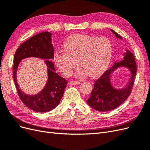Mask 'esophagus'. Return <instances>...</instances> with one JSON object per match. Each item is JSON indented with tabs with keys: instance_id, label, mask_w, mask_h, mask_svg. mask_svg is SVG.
Instances as JSON below:
<instances>
[{
	"instance_id": "1",
	"label": "esophagus",
	"mask_w": 150,
	"mask_h": 150,
	"mask_svg": "<svg viewBox=\"0 0 150 150\" xmlns=\"http://www.w3.org/2000/svg\"><path fill=\"white\" fill-rule=\"evenodd\" d=\"M69 84L71 85H77L80 84L79 81H71L69 82Z\"/></svg>"
}]
</instances>
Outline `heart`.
I'll use <instances>...</instances> for the list:
<instances>
[{
  "label": "heart",
  "mask_w": 150,
  "mask_h": 150,
  "mask_svg": "<svg viewBox=\"0 0 150 150\" xmlns=\"http://www.w3.org/2000/svg\"><path fill=\"white\" fill-rule=\"evenodd\" d=\"M63 46L64 50L54 53V61L65 76L70 75L78 63L76 77L81 78L87 74L96 77L106 69L112 56V43L105 37L75 34L68 38Z\"/></svg>",
  "instance_id": "b5f03b06"
}]
</instances>
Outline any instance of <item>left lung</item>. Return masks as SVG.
Listing matches in <instances>:
<instances>
[{"instance_id":"left-lung-1","label":"left lung","mask_w":150,"mask_h":150,"mask_svg":"<svg viewBox=\"0 0 150 150\" xmlns=\"http://www.w3.org/2000/svg\"><path fill=\"white\" fill-rule=\"evenodd\" d=\"M111 30L117 38L122 39L115 30ZM121 67L128 68L130 72V78L128 84L123 88L117 89L112 85L110 78L114 71ZM136 74L137 64L134 56L129 50H126V52L123 54L122 60L120 62L116 61L113 66L104 72L95 82L91 96L87 100L88 104L95 110L103 112L111 111L120 106L129 96Z\"/></svg>"}]
</instances>
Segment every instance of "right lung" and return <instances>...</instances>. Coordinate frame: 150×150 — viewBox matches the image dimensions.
Wrapping results in <instances>:
<instances>
[{
    "mask_svg": "<svg viewBox=\"0 0 150 150\" xmlns=\"http://www.w3.org/2000/svg\"><path fill=\"white\" fill-rule=\"evenodd\" d=\"M52 34L43 32L27 40L18 47L13 57V77L18 94L22 102L30 110L38 112L51 111L59 104L64 94L67 81L56 72L54 63V48L51 40ZM28 57H38L46 60L48 67V81L42 90L38 94L29 95L19 88L16 81V71L20 61Z\"/></svg>",
    "mask_w": 150,
    "mask_h": 150,
    "instance_id": "1",
    "label": "right lung"
}]
</instances>
